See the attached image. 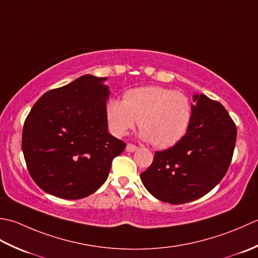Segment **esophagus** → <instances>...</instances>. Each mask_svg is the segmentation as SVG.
Instances as JSON below:
<instances>
[{
	"instance_id": "obj_1",
	"label": "esophagus",
	"mask_w": 258,
	"mask_h": 258,
	"mask_svg": "<svg viewBox=\"0 0 258 258\" xmlns=\"http://www.w3.org/2000/svg\"><path fill=\"white\" fill-rule=\"evenodd\" d=\"M125 150H127L128 152H134L137 150V146H135L133 144H128L127 147H125Z\"/></svg>"
}]
</instances>
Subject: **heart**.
I'll return each mask as SVG.
<instances>
[{
    "label": "heart",
    "mask_w": 258,
    "mask_h": 258,
    "mask_svg": "<svg viewBox=\"0 0 258 258\" xmlns=\"http://www.w3.org/2000/svg\"><path fill=\"white\" fill-rule=\"evenodd\" d=\"M191 102L183 93L162 87H140L124 93L123 101L110 100L107 119L111 133L122 137L138 122L139 137L157 148H168L186 135Z\"/></svg>",
    "instance_id": "heart-1"
}]
</instances>
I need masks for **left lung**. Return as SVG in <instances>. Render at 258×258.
I'll return each mask as SVG.
<instances>
[{
    "label": "left lung",
    "mask_w": 258,
    "mask_h": 258,
    "mask_svg": "<svg viewBox=\"0 0 258 258\" xmlns=\"http://www.w3.org/2000/svg\"><path fill=\"white\" fill-rule=\"evenodd\" d=\"M186 135L140 175L152 196L173 205L194 202L216 187L233 158L237 129L222 103L195 93Z\"/></svg>",
    "instance_id": "8db88e82"
}]
</instances>
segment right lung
<instances>
[{"instance_id":"obj_1","label":"right lung","mask_w":258,"mask_h":258,"mask_svg":"<svg viewBox=\"0 0 258 258\" xmlns=\"http://www.w3.org/2000/svg\"><path fill=\"white\" fill-rule=\"evenodd\" d=\"M108 78L85 75L45 92L31 109L22 151L32 179L63 199H81L101 187L114 157L125 148L109 134Z\"/></svg>"}]
</instances>
